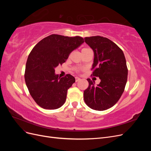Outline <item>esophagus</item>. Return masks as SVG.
Segmentation results:
<instances>
[{
    "label": "esophagus",
    "mask_w": 151,
    "mask_h": 151,
    "mask_svg": "<svg viewBox=\"0 0 151 151\" xmlns=\"http://www.w3.org/2000/svg\"><path fill=\"white\" fill-rule=\"evenodd\" d=\"M75 79H76V82H77V81H79L81 80V78H79V77H76Z\"/></svg>",
    "instance_id": "34e87169"
}]
</instances>
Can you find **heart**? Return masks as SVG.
Listing matches in <instances>:
<instances>
[{
	"label": "heart",
	"instance_id": "b5f03b06",
	"mask_svg": "<svg viewBox=\"0 0 151 151\" xmlns=\"http://www.w3.org/2000/svg\"><path fill=\"white\" fill-rule=\"evenodd\" d=\"M84 49H87V48H83V50H84Z\"/></svg>",
	"mask_w": 151,
	"mask_h": 151
}]
</instances>
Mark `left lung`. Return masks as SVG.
I'll return each instance as SVG.
<instances>
[{"instance_id": "obj_1", "label": "left lung", "mask_w": 151, "mask_h": 151, "mask_svg": "<svg viewBox=\"0 0 151 151\" xmlns=\"http://www.w3.org/2000/svg\"><path fill=\"white\" fill-rule=\"evenodd\" d=\"M94 52L93 75L101 80L99 84L88 79L84 91L86 104L93 109L103 111L113 106L120 98L127 81L128 69L122 50L112 41L100 36L84 38Z\"/></svg>"}]
</instances>
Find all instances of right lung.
<instances>
[{
	"mask_svg": "<svg viewBox=\"0 0 151 151\" xmlns=\"http://www.w3.org/2000/svg\"><path fill=\"white\" fill-rule=\"evenodd\" d=\"M84 42L80 36L51 35L36 44L26 64L24 79L29 92L40 107L55 109L65 103L67 90L75 83L70 74L60 78L55 68Z\"/></svg>",
	"mask_w": 151,
	"mask_h": 151,
	"instance_id": "obj_1",
	"label": "right lung"
}]
</instances>
